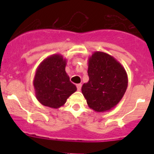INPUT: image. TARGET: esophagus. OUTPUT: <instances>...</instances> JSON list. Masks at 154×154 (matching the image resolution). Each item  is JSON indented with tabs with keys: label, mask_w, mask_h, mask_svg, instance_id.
Here are the masks:
<instances>
[{
	"label": "esophagus",
	"mask_w": 154,
	"mask_h": 154,
	"mask_svg": "<svg viewBox=\"0 0 154 154\" xmlns=\"http://www.w3.org/2000/svg\"><path fill=\"white\" fill-rule=\"evenodd\" d=\"M81 87H82L81 83L77 84V90H78V91H80V89H81Z\"/></svg>",
	"instance_id": "esophagus-1"
}]
</instances>
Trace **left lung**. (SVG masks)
I'll list each match as a JSON object with an SVG mask.
<instances>
[{
	"instance_id": "1",
	"label": "left lung",
	"mask_w": 154,
	"mask_h": 154,
	"mask_svg": "<svg viewBox=\"0 0 154 154\" xmlns=\"http://www.w3.org/2000/svg\"><path fill=\"white\" fill-rule=\"evenodd\" d=\"M88 75L89 80L81 90L88 107L97 112L114 108L128 85L125 68L109 54L95 51L88 58Z\"/></svg>"
}]
</instances>
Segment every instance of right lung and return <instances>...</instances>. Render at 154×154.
Returning a JSON list of instances; mask_svg holds the SVG:
<instances>
[{
    "label": "right lung",
    "instance_id": "obj_1",
    "mask_svg": "<svg viewBox=\"0 0 154 154\" xmlns=\"http://www.w3.org/2000/svg\"><path fill=\"white\" fill-rule=\"evenodd\" d=\"M66 62L61 54H54L45 59L37 68L32 83L35 97L44 106L60 108L77 91L66 72Z\"/></svg>",
    "mask_w": 154,
    "mask_h": 154
}]
</instances>
